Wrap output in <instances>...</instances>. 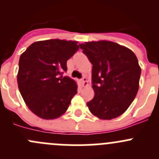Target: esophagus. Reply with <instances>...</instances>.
<instances>
[{
	"instance_id": "esophagus-1",
	"label": "esophagus",
	"mask_w": 159,
	"mask_h": 159,
	"mask_svg": "<svg viewBox=\"0 0 159 159\" xmlns=\"http://www.w3.org/2000/svg\"><path fill=\"white\" fill-rule=\"evenodd\" d=\"M81 83H82L83 86H86L88 84L87 78H86L85 77H83V78L81 79Z\"/></svg>"
}]
</instances>
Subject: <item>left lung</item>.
<instances>
[{
    "mask_svg": "<svg viewBox=\"0 0 159 159\" xmlns=\"http://www.w3.org/2000/svg\"><path fill=\"white\" fill-rule=\"evenodd\" d=\"M92 64L94 97L87 102L98 118L111 120L122 115L134 101L139 88L141 68L132 51L108 41L79 44Z\"/></svg>",
    "mask_w": 159,
    "mask_h": 159,
    "instance_id": "left-lung-1",
    "label": "left lung"
}]
</instances>
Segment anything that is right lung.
<instances>
[{
    "label": "right lung",
    "mask_w": 159,
    "mask_h": 159,
    "mask_svg": "<svg viewBox=\"0 0 159 159\" xmlns=\"http://www.w3.org/2000/svg\"><path fill=\"white\" fill-rule=\"evenodd\" d=\"M78 41L51 39L30 44L19 59L17 84L29 109L43 119L63 115L77 94L67 71V61L79 49Z\"/></svg>",
    "instance_id": "right-lung-1"
}]
</instances>
